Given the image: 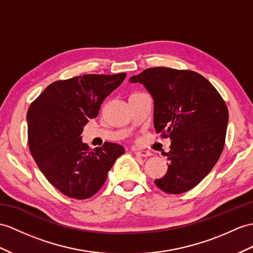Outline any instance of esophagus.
Instances as JSON below:
<instances>
[{"label":"esophagus","mask_w":253,"mask_h":253,"mask_svg":"<svg viewBox=\"0 0 253 253\" xmlns=\"http://www.w3.org/2000/svg\"><path fill=\"white\" fill-rule=\"evenodd\" d=\"M134 153H135V155H136L137 157H141V158H147V157L151 156V153L148 152V151H135Z\"/></svg>","instance_id":"34e87169"}]
</instances>
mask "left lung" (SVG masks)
Returning a JSON list of instances; mask_svg holds the SVG:
<instances>
[{
	"mask_svg": "<svg viewBox=\"0 0 253 253\" xmlns=\"http://www.w3.org/2000/svg\"><path fill=\"white\" fill-rule=\"evenodd\" d=\"M153 98V125L169 137L166 174L156 186L180 194L209 174L222 153L229 112L213 85L193 71L151 67L132 76Z\"/></svg>",
	"mask_w": 253,
	"mask_h": 253,
	"instance_id": "obj_1",
	"label": "left lung"
}]
</instances>
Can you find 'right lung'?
Segmentation results:
<instances>
[{
	"label": "right lung",
	"instance_id": "obj_1",
	"mask_svg": "<svg viewBox=\"0 0 253 253\" xmlns=\"http://www.w3.org/2000/svg\"><path fill=\"white\" fill-rule=\"evenodd\" d=\"M126 76L88 74L58 80L28 109L31 155L46 179L69 198L84 200L94 195L116 160L125 153V148L115 143L91 150L80 135Z\"/></svg>",
	"mask_w": 253,
	"mask_h": 253
}]
</instances>
